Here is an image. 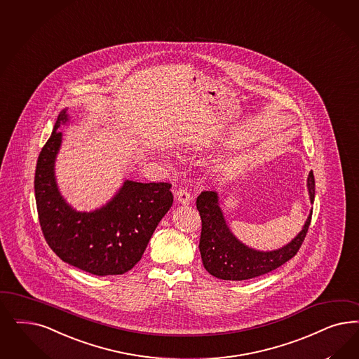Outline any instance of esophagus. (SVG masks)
Returning <instances> with one entry per match:
<instances>
[{"label": "esophagus", "mask_w": 359, "mask_h": 359, "mask_svg": "<svg viewBox=\"0 0 359 359\" xmlns=\"http://www.w3.org/2000/svg\"><path fill=\"white\" fill-rule=\"evenodd\" d=\"M175 199L181 205H189L191 202V196L186 189H178L175 190Z\"/></svg>", "instance_id": "obj_1"}]
</instances>
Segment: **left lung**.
I'll use <instances>...</instances> for the list:
<instances>
[{"label":"left lung","instance_id":"1","mask_svg":"<svg viewBox=\"0 0 359 359\" xmlns=\"http://www.w3.org/2000/svg\"><path fill=\"white\" fill-rule=\"evenodd\" d=\"M314 175H308L306 187L314 201ZM202 220L199 251L203 266L210 275L222 280L242 281L266 275L290 260L300 250L312 219V211L302 230L290 243L273 251H259L242 243L232 233L219 206L217 191H202L197 198Z\"/></svg>","mask_w":359,"mask_h":359}]
</instances>
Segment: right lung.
Returning <instances> with one entry per match:
<instances>
[{
	"mask_svg": "<svg viewBox=\"0 0 359 359\" xmlns=\"http://www.w3.org/2000/svg\"><path fill=\"white\" fill-rule=\"evenodd\" d=\"M69 121L59 114L35 168V202L50 248L69 266L96 276L123 275L136 266L163 215L173 205L168 182L126 180L115 197L93 211H76L62 197L55 158L62 144L58 129Z\"/></svg>",
	"mask_w": 359,
	"mask_h": 359,
	"instance_id": "obj_1",
	"label": "right lung"
}]
</instances>
